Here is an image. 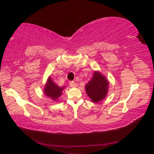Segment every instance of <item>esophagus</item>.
I'll return each mask as SVG.
<instances>
[{
  "instance_id": "obj_1",
  "label": "esophagus",
  "mask_w": 154,
  "mask_h": 154,
  "mask_svg": "<svg viewBox=\"0 0 154 154\" xmlns=\"http://www.w3.org/2000/svg\"><path fill=\"white\" fill-rule=\"evenodd\" d=\"M69 85L71 87H75V85H76V83L74 82V81H71V82H69Z\"/></svg>"
}]
</instances>
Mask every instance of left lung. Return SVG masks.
I'll return each mask as SVG.
<instances>
[{
	"mask_svg": "<svg viewBox=\"0 0 154 154\" xmlns=\"http://www.w3.org/2000/svg\"><path fill=\"white\" fill-rule=\"evenodd\" d=\"M109 82L105 77L98 72H94L92 79L85 85L88 96L94 103L103 100L107 94Z\"/></svg>",
	"mask_w": 154,
	"mask_h": 154,
	"instance_id": "8db88e82",
	"label": "left lung"
}]
</instances>
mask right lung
<instances>
[{"label":"right lung","mask_w":154,"mask_h":154,"mask_svg":"<svg viewBox=\"0 0 154 154\" xmlns=\"http://www.w3.org/2000/svg\"><path fill=\"white\" fill-rule=\"evenodd\" d=\"M45 94L51 98L52 100H56L57 98H59L62 94V91L63 90L62 87H59L58 85L54 83L51 78H49L48 82L45 85V89H44Z\"/></svg>","instance_id":"right-lung-1"}]
</instances>
